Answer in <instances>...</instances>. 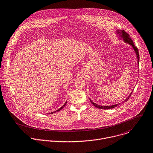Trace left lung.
I'll return each instance as SVG.
<instances>
[{"label":"left lung","instance_id":"1","mask_svg":"<svg viewBox=\"0 0 153 153\" xmlns=\"http://www.w3.org/2000/svg\"><path fill=\"white\" fill-rule=\"evenodd\" d=\"M117 34L118 36V38H120V39H123V41L127 44H129L130 45H131L133 48V49L134 50V52H135L136 53V58H137V63L139 64V51H138V49L134 45L132 39L130 38L129 35L126 33L124 30H117ZM132 94V92L130 94V95L127 97V98L126 99H125L124 101H123L122 103H123V102H126V101H127V100H128V98H130V97L131 96ZM89 100L91 101V103L96 108H99L100 109H112L114 108H115L117 107L118 105H120L121 103H118V104H116V105H110V106H101V105H98L95 103H94L93 101L89 98Z\"/></svg>","mask_w":153,"mask_h":153}]
</instances>
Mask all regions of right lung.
<instances>
[{
  "instance_id": "right-lung-1",
  "label": "right lung",
  "mask_w": 153,
  "mask_h": 153,
  "mask_svg": "<svg viewBox=\"0 0 153 153\" xmlns=\"http://www.w3.org/2000/svg\"><path fill=\"white\" fill-rule=\"evenodd\" d=\"M66 104H67V101H66V102L64 103V105H63V106H62L61 108H60L59 109H58L57 111H55V112H51V114H53V113H55L56 112H58V111H61L62 109H63V108L65 107V106L66 105Z\"/></svg>"
}]
</instances>
